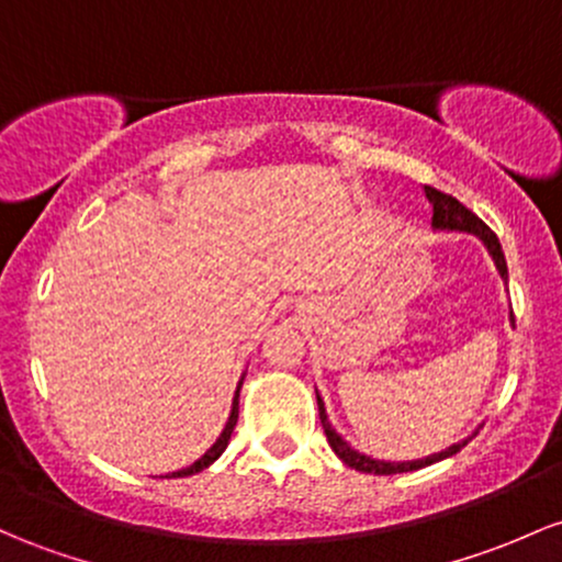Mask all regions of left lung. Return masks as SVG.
<instances>
[{
	"label": "left lung",
	"mask_w": 562,
	"mask_h": 562,
	"mask_svg": "<svg viewBox=\"0 0 562 562\" xmlns=\"http://www.w3.org/2000/svg\"><path fill=\"white\" fill-rule=\"evenodd\" d=\"M424 194H427V200L431 202V229L477 234V237L485 243V248H488L493 263H496L498 274H502V280L507 282V277H509L507 274V261H504V250H502V243H498L496 234H493L488 226H485L483 221H480L477 215L470 211V207L461 205L456 196L446 194V191H440L435 187H424ZM509 317H512V323H515V314H509ZM317 405H319V424H323L325 437H328L333 453H336L338 459L344 461V464L351 467V470H357V472L397 474V472L422 470V467H429V464H435V461H442V459H448V456L459 453L461 448L470 442V440H461V442H456V446L448 448V451L427 456V459H418V461H379V459H371V456H366V453H357L355 448L349 446V442H344L341 435H338V431L328 424V416H325L323 400H319V397H317Z\"/></svg>",
	"instance_id": "1"
}]
</instances>
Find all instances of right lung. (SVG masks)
<instances>
[{"mask_svg":"<svg viewBox=\"0 0 562 562\" xmlns=\"http://www.w3.org/2000/svg\"><path fill=\"white\" fill-rule=\"evenodd\" d=\"M239 386H243V381H239ZM239 386H237V394H234V403H232V413H229V422H226V427H224V431H221V437L218 440L213 442V448L211 451H207L205 456H202V459H196L194 464L191 467H187V470H178V472H172L170 477H189V474H196V472H202L205 470V467H211L215 459H218L221 453L226 451V446H229V440H232V431H234V427H237V416H239Z\"/></svg>","mask_w":562,"mask_h":562,"instance_id":"obj_1","label":"right lung"}]
</instances>
